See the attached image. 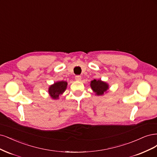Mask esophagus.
Wrapping results in <instances>:
<instances>
[{
  "instance_id": "34e87169",
  "label": "esophagus",
  "mask_w": 157,
  "mask_h": 157,
  "mask_svg": "<svg viewBox=\"0 0 157 157\" xmlns=\"http://www.w3.org/2000/svg\"><path fill=\"white\" fill-rule=\"evenodd\" d=\"M75 79L79 82V81H81V79H82V77H81L80 75H76V76L75 77Z\"/></svg>"
}]
</instances>
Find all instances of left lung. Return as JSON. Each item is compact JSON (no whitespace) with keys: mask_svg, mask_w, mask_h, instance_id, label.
Wrapping results in <instances>:
<instances>
[{"mask_svg":"<svg viewBox=\"0 0 157 157\" xmlns=\"http://www.w3.org/2000/svg\"><path fill=\"white\" fill-rule=\"evenodd\" d=\"M90 87L96 95H103L109 89V85L101 79H94L90 82Z\"/></svg>","mask_w":157,"mask_h":157,"instance_id":"obj_1","label":"left lung"}]
</instances>
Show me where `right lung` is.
<instances>
[{"label":"right lung","mask_w":157,"mask_h":157,"mask_svg":"<svg viewBox=\"0 0 157 157\" xmlns=\"http://www.w3.org/2000/svg\"><path fill=\"white\" fill-rule=\"evenodd\" d=\"M68 83L64 81H60L54 83L49 87L48 92L53 99H59L60 95H61L67 87Z\"/></svg>","instance_id":"add662e5"}]
</instances>
